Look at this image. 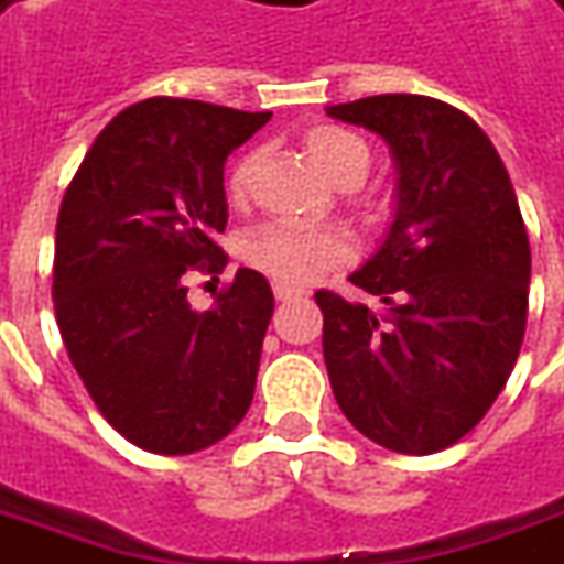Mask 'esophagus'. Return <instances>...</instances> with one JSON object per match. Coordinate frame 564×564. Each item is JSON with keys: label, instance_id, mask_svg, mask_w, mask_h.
I'll list each match as a JSON object with an SVG mask.
<instances>
[{"label": "esophagus", "instance_id": "esophagus-1", "mask_svg": "<svg viewBox=\"0 0 564 564\" xmlns=\"http://www.w3.org/2000/svg\"><path fill=\"white\" fill-rule=\"evenodd\" d=\"M273 294L279 301H294V297H304V291L294 289V285H282V282H275Z\"/></svg>", "mask_w": 564, "mask_h": 564}]
</instances>
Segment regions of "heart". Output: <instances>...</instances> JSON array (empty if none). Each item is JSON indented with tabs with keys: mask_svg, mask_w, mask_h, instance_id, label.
<instances>
[{
	"mask_svg": "<svg viewBox=\"0 0 564 564\" xmlns=\"http://www.w3.org/2000/svg\"><path fill=\"white\" fill-rule=\"evenodd\" d=\"M304 149L310 161L335 183H360L369 167V151L354 132L341 127H313L304 132ZM251 176V161L241 158L229 173V192L241 198ZM245 260L282 285H304L310 279L350 257V238L338 226H313V223L275 220L257 226L241 245Z\"/></svg>",
	"mask_w": 564,
	"mask_h": 564,
	"instance_id": "obj_1",
	"label": "heart"
}]
</instances>
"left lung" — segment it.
<instances>
[{
  "mask_svg": "<svg viewBox=\"0 0 564 564\" xmlns=\"http://www.w3.org/2000/svg\"><path fill=\"white\" fill-rule=\"evenodd\" d=\"M376 132L397 170L394 220L350 273L384 310L316 291L323 357L347 422L379 447L425 456L466 437L519 360L531 248L485 130L429 96L328 105Z\"/></svg>",
  "mask_w": 564,
  "mask_h": 564,
  "instance_id": "left-lung-1",
  "label": "left lung"
}]
</instances>
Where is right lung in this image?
I'll list each match as a JSON object with an SVG mask.
<instances>
[{
    "instance_id": "obj_1",
    "label": "right lung",
    "mask_w": 564,
    "mask_h": 564,
    "mask_svg": "<svg viewBox=\"0 0 564 564\" xmlns=\"http://www.w3.org/2000/svg\"><path fill=\"white\" fill-rule=\"evenodd\" d=\"M273 111L145 98L98 132L55 229V316L98 413L130 444L185 456L223 441L254 400L273 289L238 270L210 310L183 275L226 267L214 241L223 170Z\"/></svg>"
}]
</instances>
